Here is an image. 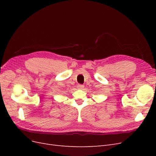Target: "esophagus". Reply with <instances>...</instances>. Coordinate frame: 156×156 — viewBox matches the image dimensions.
<instances>
[{
  "label": "esophagus",
  "instance_id": "esophagus-1",
  "mask_svg": "<svg viewBox=\"0 0 156 156\" xmlns=\"http://www.w3.org/2000/svg\"><path fill=\"white\" fill-rule=\"evenodd\" d=\"M84 88V85H83V84H78L77 85V88L79 90H81Z\"/></svg>",
  "mask_w": 156,
  "mask_h": 156
}]
</instances>
